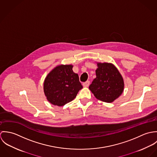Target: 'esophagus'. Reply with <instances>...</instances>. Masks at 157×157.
I'll list each match as a JSON object with an SVG mask.
<instances>
[{"instance_id": "esophagus-1", "label": "esophagus", "mask_w": 157, "mask_h": 157, "mask_svg": "<svg viewBox=\"0 0 157 157\" xmlns=\"http://www.w3.org/2000/svg\"><path fill=\"white\" fill-rule=\"evenodd\" d=\"M90 84V82L88 80V81H86V82H84V83H83V86L84 87H88V86H89Z\"/></svg>"}]
</instances>
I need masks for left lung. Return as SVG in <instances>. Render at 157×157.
<instances>
[{
  "label": "left lung",
  "mask_w": 157,
  "mask_h": 157,
  "mask_svg": "<svg viewBox=\"0 0 157 157\" xmlns=\"http://www.w3.org/2000/svg\"><path fill=\"white\" fill-rule=\"evenodd\" d=\"M96 78L90 85V90L98 100L112 103L124 90L123 78L112 63H97Z\"/></svg>",
  "instance_id": "8db88e82"
}]
</instances>
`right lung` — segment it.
<instances>
[{"mask_svg": "<svg viewBox=\"0 0 157 157\" xmlns=\"http://www.w3.org/2000/svg\"><path fill=\"white\" fill-rule=\"evenodd\" d=\"M71 65H61L53 69L45 78L44 90L47 100L52 105L62 106L73 100L83 88L78 75Z\"/></svg>", "mask_w": 157, "mask_h": 157, "instance_id": "obj_1", "label": "right lung"}]
</instances>
